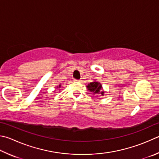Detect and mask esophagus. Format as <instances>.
Here are the masks:
<instances>
[{
  "instance_id": "esophagus-1",
  "label": "esophagus",
  "mask_w": 159,
  "mask_h": 159,
  "mask_svg": "<svg viewBox=\"0 0 159 159\" xmlns=\"http://www.w3.org/2000/svg\"><path fill=\"white\" fill-rule=\"evenodd\" d=\"M74 81H76V82H81V80H76V79H75Z\"/></svg>"
}]
</instances>
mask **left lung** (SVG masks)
I'll use <instances>...</instances> for the list:
<instances>
[{"instance_id":"left-lung-1","label":"left lung","mask_w":159,"mask_h":159,"mask_svg":"<svg viewBox=\"0 0 159 159\" xmlns=\"http://www.w3.org/2000/svg\"><path fill=\"white\" fill-rule=\"evenodd\" d=\"M89 91L92 92V94L94 95H100L103 96L104 95V91L102 87V85L98 81H93L89 83L88 85H86Z\"/></svg>"}]
</instances>
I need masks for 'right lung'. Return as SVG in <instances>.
Instances as JSON below:
<instances>
[{
  "mask_svg": "<svg viewBox=\"0 0 159 159\" xmlns=\"http://www.w3.org/2000/svg\"><path fill=\"white\" fill-rule=\"evenodd\" d=\"M60 87H61V83H60V84L57 86V88H60Z\"/></svg>",
  "mask_w": 159,
  "mask_h": 159,
  "instance_id": "1",
  "label": "right lung"
}]
</instances>
